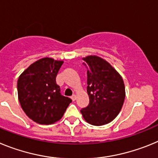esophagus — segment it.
I'll list each match as a JSON object with an SVG mask.
<instances>
[{
	"mask_svg": "<svg viewBox=\"0 0 158 158\" xmlns=\"http://www.w3.org/2000/svg\"><path fill=\"white\" fill-rule=\"evenodd\" d=\"M71 99H72L73 101H74V100H76V99H77V96H76V95H73V96H71Z\"/></svg>",
	"mask_w": 158,
	"mask_h": 158,
	"instance_id": "esophagus-1",
	"label": "esophagus"
}]
</instances>
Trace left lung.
Returning <instances> with one entry per match:
<instances>
[{
  "label": "left lung",
  "mask_w": 158,
  "mask_h": 158,
  "mask_svg": "<svg viewBox=\"0 0 158 158\" xmlns=\"http://www.w3.org/2000/svg\"><path fill=\"white\" fill-rule=\"evenodd\" d=\"M87 66L89 104L81 110L84 119L94 126L109 123L120 112L126 96L121 75L106 60L96 55L83 58Z\"/></svg>",
  "instance_id": "left-lung-1"
}]
</instances>
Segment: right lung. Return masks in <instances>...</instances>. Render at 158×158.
<instances>
[{
  "label": "right lung",
  "mask_w": 158,
  "mask_h": 158,
  "mask_svg": "<svg viewBox=\"0 0 158 158\" xmlns=\"http://www.w3.org/2000/svg\"><path fill=\"white\" fill-rule=\"evenodd\" d=\"M63 61L43 58L29 65L18 78V99L25 114L40 124L61 119L72 100L60 93L56 77Z\"/></svg>",
  "instance_id": "add662e5"
}]
</instances>
